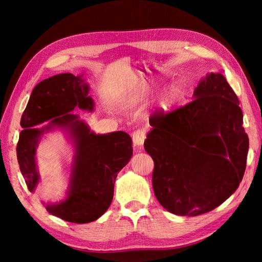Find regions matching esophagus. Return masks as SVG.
Wrapping results in <instances>:
<instances>
[{
	"instance_id": "1",
	"label": "esophagus",
	"mask_w": 262,
	"mask_h": 262,
	"mask_svg": "<svg viewBox=\"0 0 262 262\" xmlns=\"http://www.w3.org/2000/svg\"><path fill=\"white\" fill-rule=\"evenodd\" d=\"M132 138H133V144H134V146L142 148L144 141H145V130L144 129L135 130L132 134Z\"/></svg>"
}]
</instances>
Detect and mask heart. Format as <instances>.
Returning a JSON list of instances; mask_svg holds the SVG:
<instances>
[{
    "label": "heart",
    "mask_w": 262,
    "mask_h": 262,
    "mask_svg": "<svg viewBox=\"0 0 262 262\" xmlns=\"http://www.w3.org/2000/svg\"><path fill=\"white\" fill-rule=\"evenodd\" d=\"M161 83V79L159 77H155L151 82L148 83H140L136 88L133 89V90L127 94L126 102L129 105H137L144 100L146 99L148 96L149 91L153 86H157ZM186 92V84L182 81H176L172 82L171 84L166 85L162 92L160 93L159 97V104L160 108L168 111L171 108H173L174 105L180 101L181 98L185 96Z\"/></svg>",
    "instance_id": "heart-1"
}]
</instances>
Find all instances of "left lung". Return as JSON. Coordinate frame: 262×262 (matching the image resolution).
Here are the masks:
<instances>
[{"label":"left lung","mask_w":262,"mask_h":262,"mask_svg":"<svg viewBox=\"0 0 262 262\" xmlns=\"http://www.w3.org/2000/svg\"><path fill=\"white\" fill-rule=\"evenodd\" d=\"M193 100L149 118L144 148L154 161L155 197L172 214L198 216L223 204L246 171L249 138L240 101L221 73H208Z\"/></svg>","instance_id":"8db88e82"}]
</instances>
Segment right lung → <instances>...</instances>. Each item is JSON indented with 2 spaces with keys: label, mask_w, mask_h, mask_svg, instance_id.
Here are the masks:
<instances>
[{
  "label": "right lung",
  "mask_w": 262,
  "mask_h": 262,
  "mask_svg": "<svg viewBox=\"0 0 262 262\" xmlns=\"http://www.w3.org/2000/svg\"><path fill=\"white\" fill-rule=\"evenodd\" d=\"M83 75H54L33 89L22 114L16 157L20 171L30 192L40 180L36 152L42 136L55 129L63 130L73 146V159L65 198L47 203L49 214L77 224L90 223L102 216L113 202L118 172L133 157V143L125 132L96 134L79 115L76 108L92 113L93 99L89 96ZM49 120V122L48 120ZM48 121L42 127L37 124Z\"/></svg>",
  "instance_id": "right-lung-1"
}]
</instances>
